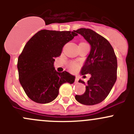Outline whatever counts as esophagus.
Here are the masks:
<instances>
[{
    "label": "esophagus",
    "mask_w": 134,
    "mask_h": 134,
    "mask_svg": "<svg viewBox=\"0 0 134 134\" xmlns=\"http://www.w3.org/2000/svg\"><path fill=\"white\" fill-rule=\"evenodd\" d=\"M78 77H76V78H75V83H78Z\"/></svg>",
    "instance_id": "obj_1"
}]
</instances>
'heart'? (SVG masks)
Returning <instances> with one entry per match:
<instances>
[{
  "label": "heart",
  "mask_w": 134,
  "mask_h": 134,
  "mask_svg": "<svg viewBox=\"0 0 134 134\" xmlns=\"http://www.w3.org/2000/svg\"><path fill=\"white\" fill-rule=\"evenodd\" d=\"M68 67L71 71H75L78 69V65L75 62H71V63H69Z\"/></svg>",
  "instance_id": "obj_1"
}]
</instances>
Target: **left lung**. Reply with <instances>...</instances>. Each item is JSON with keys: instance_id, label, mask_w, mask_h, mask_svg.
Masks as SVG:
<instances>
[{"instance_id": "left-lung-1", "label": "left lung", "mask_w": 134, "mask_h": 134, "mask_svg": "<svg viewBox=\"0 0 134 134\" xmlns=\"http://www.w3.org/2000/svg\"><path fill=\"white\" fill-rule=\"evenodd\" d=\"M84 37L91 45L90 54L86 58L80 74H90L86 91L76 95L78 102L84 105H94L102 102L108 95L117 80V61L114 50L106 39L89 28L74 30ZM78 82L84 84L82 80Z\"/></svg>"}]
</instances>
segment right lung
Wrapping results in <instances>:
<instances>
[{"label": "right lung", "instance_id": "right-lung-1", "mask_svg": "<svg viewBox=\"0 0 134 134\" xmlns=\"http://www.w3.org/2000/svg\"><path fill=\"white\" fill-rule=\"evenodd\" d=\"M77 35L70 31L42 30L27 42L19 56L17 69L20 83L32 100L49 103L58 97L63 83H74L75 76L57 72L54 62L63 46Z\"/></svg>", "mask_w": 134, "mask_h": 134}]
</instances>
